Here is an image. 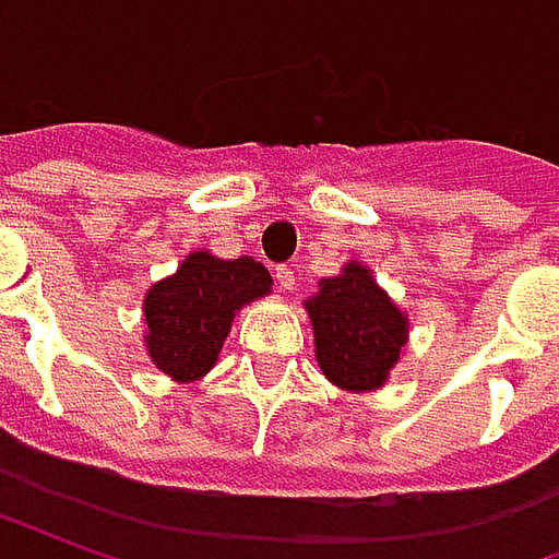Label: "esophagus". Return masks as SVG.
Listing matches in <instances>:
<instances>
[{
    "mask_svg": "<svg viewBox=\"0 0 559 559\" xmlns=\"http://www.w3.org/2000/svg\"><path fill=\"white\" fill-rule=\"evenodd\" d=\"M275 278H278V284L284 287V290H293V284H296V275H293L290 266L275 269Z\"/></svg>",
    "mask_w": 559,
    "mask_h": 559,
    "instance_id": "obj_1",
    "label": "esophagus"
}]
</instances>
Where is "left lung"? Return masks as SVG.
Wrapping results in <instances>:
<instances>
[{"label": "left lung", "instance_id": "left-lung-1", "mask_svg": "<svg viewBox=\"0 0 559 559\" xmlns=\"http://www.w3.org/2000/svg\"><path fill=\"white\" fill-rule=\"evenodd\" d=\"M305 311L314 329L317 365L329 383L344 392L386 386L411 338V320L371 269L347 260L338 275L317 281Z\"/></svg>", "mask_w": 559, "mask_h": 559}]
</instances>
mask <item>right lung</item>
Returning <instances> with one entry per match:
<instances>
[{
  "mask_svg": "<svg viewBox=\"0 0 559 559\" xmlns=\"http://www.w3.org/2000/svg\"><path fill=\"white\" fill-rule=\"evenodd\" d=\"M272 293V275L254 257L224 260L206 248L185 257L143 296V347L176 383L206 377L245 305Z\"/></svg>",
  "mask_w": 559,
  "mask_h": 559,
  "instance_id": "add662e5",
  "label": "right lung"
}]
</instances>
